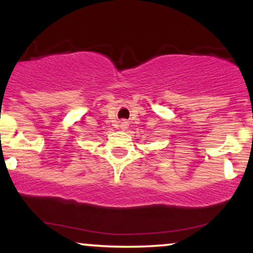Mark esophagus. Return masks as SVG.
<instances>
[{
    "mask_svg": "<svg viewBox=\"0 0 253 253\" xmlns=\"http://www.w3.org/2000/svg\"><path fill=\"white\" fill-rule=\"evenodd\" d=\"M120 127H121V128H123V129L127 128V123H126V121H125V120L121 121V124H120Z\"/></svg>",
    "mask_w": 253,
    "mask_h": 253,
    "instance_id": "1",
    "label": "esophagus"
}]
</instances>
